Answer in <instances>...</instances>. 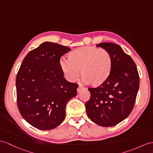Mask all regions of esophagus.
<instances>
[{"mask_svg": "<svg viewBox=\"0 0 153 153\" xmlns=\"http://www.w3.org/2000/svg\"><path fill=\"white\" fill-rule=\"evenodd\" d=\"M83 88V87H82L81 86H79L78 87V88H77V93H79V92H80L81 90H82Z\"/></svg>", "mask_w": 153, "mask_h": 153, "instance_id": "esophagus-1", "label": "esophagus"}]
</instances>
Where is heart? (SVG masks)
Returning <instances> with one entry per match:
<instances>
[{
	"instance_id": "b5f03b06",
	"label": "heart",
	"mask_w": 153,
	"mask_h": 153,
	"mask_svg": "<svg viewBox=\"0 0 153 153\" xmlns=\"http://www.w3.org/2000/svg\"><path fill=\"white\" fill-rule=\"evenodd\" d=\"M59 65L68 81H76L81 71V78L85 83L98 87L111 76L113 60L111 53L105 49L84 46L70 51L67 55V60H60Z\"/></svg>"
}]
</instances>
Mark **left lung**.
<instances>
[{"label": "left lung", "instance_id": "left-lung-1", "mask_svg": "<svg viewBox=\"0 0 153 153\" xmlns=\"http://www.w3.org/2000/svg\"><path fill=\"white\" fill-rule=\"evenodd\" d=\"M111 53L113 65L111 76L100 87L88 88L89 100L85 103L92 121L104 127L117 125L132 112L140 86L137 66L119 45L104 42L97 45Z\"/></svg>", "mask_w": 153, "mask_h": 153}]
</instances>
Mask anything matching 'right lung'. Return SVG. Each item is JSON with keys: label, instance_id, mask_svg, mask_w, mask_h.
I'll return each instance as SVG.
<instances>
[{"label": "right lung", "instance_id": "right-lung-1", "mask_svg": "<svg viewBox=\"0 0 153 153\" xmlns=\"http://www.w3.org/2000/svg\"><path fill=\"white\" fill-rule=\"evenodd\" d=\"M70 51L66 46L44 42L28 53L17 72V107L25 120L39 130L60 125L67 102L77 94L78 85L65 79L59 65Z\"/></svg>", "mask_w": 153, "mask_h": 153}]
</instances>
